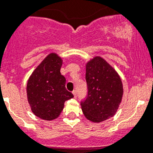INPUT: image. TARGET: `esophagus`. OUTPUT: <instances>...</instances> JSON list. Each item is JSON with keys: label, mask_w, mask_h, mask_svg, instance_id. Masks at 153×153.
Returning <instances> with one entry per match:
<instances>
[{"label": "esophagus", "mask_w": 153, "mask_h": 153, "mask_svg": "<svg viewBox=\"0 0 153 153\" xmlns=\"http://www.w3.org/2000/svg\"><path fill=\"white\" fill-rule=\"evenodd\" d=\"M72 94H73V95H74V97H76V96H77V91L75 90H74L73 91H72Z\"/></svg>", "instance_id": "esophagus-1"}]
</instances>
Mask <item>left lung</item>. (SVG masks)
<instances>
[{
  "instance_id": "8db88e82",
  "label": "left lung",
  "mask_w": 153,
  "mask_h": 153,
  "mask_svg": "<svg viewBox=\"0 0 153 153\" xmlns=\"http://www.w3.org/2000/svg\"><path fill=\"white\" fill-rule=\"evenodd\" d=\"M85 66L88 91L81 107L87 119L100 123L116 114L123 97V83L117 71L100 56H94Z\"/></svg>"
}]
</instances>
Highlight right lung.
Returning a JSON list of instances; mask_svg holds the SVG:
<instances>
[{"mask_svg": "<svg viewBox=\"0 0 153 153\" xmlns=\"http://www.w3.org/2000/svg\"><path fill=\"white\" fill-rule=\"evenodd\" d=\"M62 62L57 53H49L27 81V95L31 111L45 120L56 119L65 102L74 97L65 88V78L60 72Z\"/></svg>", "mask_w": 153, "mask_h": 153, "instance_id": "right-lung-1", "label": "right lung"}]
</instances>
